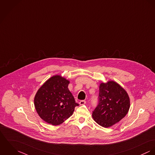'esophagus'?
<instances>
[{
	"mask_svg": "<svg viewBox=\"0 0 155 155\" xmlns=\"http://www.w3.org/2000/svg\"><path fill=\"white\" fill-rule=\"evenodd\" d=\"M79 103H80V105H83V104H86V102L85 101H81Z\"/></svg>",
	"mask_w": 155,
	"mask_h": 155,
	"instance_id": "34e87169",
	"label": "esophagus"
}]
</instances>
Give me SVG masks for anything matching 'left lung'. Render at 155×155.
<instances>
[{"mask_svg":"<svg viewBox=\"0 0 155 155\" xmlns=\"http://www.w3.org/2000/svg\"><path fill=\"white\" fill-rule=\"evenodd\" d=\"M130 106L127 91L114 81L99 86V103L92 117L101 126L107 128L118 122L127 114Z\"/></svg>","mask_w":155,"mask_h":155,"instance_id":"1","label":"left lung"}]
</instances>
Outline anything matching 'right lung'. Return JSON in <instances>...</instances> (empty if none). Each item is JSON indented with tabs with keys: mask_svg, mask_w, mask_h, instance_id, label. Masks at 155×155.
Segmentation results:
<instances>
[{
	"mask_svg": "<svg viewBox=\"0 0 155 155\" xmlns=\"http://www.w3.org/2000/svg\"><path fill=\"white\" fill-rule=\"evenodd\" d=\"M69 81L54 75L38 90L35 97V110L39 117L53 125L63 123L73 114L75 102L68 88Z\"/></svg>",
	"mask_w": 155,
	"mask_h": 155,
	"instance_id": "right-lung-1",
	"label": "right lung"
}]
</instances>
